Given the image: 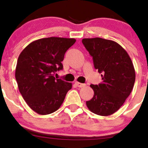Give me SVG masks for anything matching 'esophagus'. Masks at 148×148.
I'll use <instances>...</instances> for the list:
<instances>
[{
	"label": "esophagus",
	"mask_w": 148,
	"mask_h": 148,
	"mask_svg": "<svg viewBox=\"0 0 148 148\" xmlns=\"http://www.w3.org/2000/svg\"><path fill=\"white\" fill-rule=\"evenodd\" d=\"M75 84L77 87H79V88H82V87H84L85 86H86V84H82V83H79V82H75Z\"/></svg>",
	"instance_id": "obj_1"
}]
</instances>
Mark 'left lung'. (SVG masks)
I'll use <instances>...</instances> for the list:
<instances>
[{"instance_id":"1","label":"left lung","mask_w":148,"mask_h":148,"mask_svg":"<svg viewBox=\"0 0 148 148\" xmlns=\"http://www.w3.org/2000/svg\"><path fill=\"white\" fill-rule=\"evenodd\" d=\"M82 43L92 56L95 69L102 73V79L99 85H90L94 94L86 105L94 114L109 116L122 106L133 90V64L126 50L112 40L84 38Z\"/></svg>"}]
</instances>
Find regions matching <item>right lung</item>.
Wrapping results in <instances>:
<instances>
[{"label":"right lung","mask_w":148,"mask_h":148,"mask_svg":"<svg viewBox=\"0 0 148 148\" xmlns=\"http://www.w3.org/2000/svg\"><path fill=\"white\" fill-rule=\"evenodd\" d=\"M75 42L74 38H42L31 42L20 53L16 81L26 103L38 114L57 110L71 89V83L56 79L53 75L62 69L64 54Z\"/></svg>","instance_id":"add662e5"}]
</instances>
